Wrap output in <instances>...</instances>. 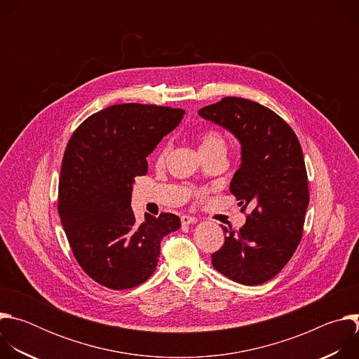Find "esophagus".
I'll use <instances>...</instances> for the list:
<instances>
[{"mask_svg": "<svg viewBox=\"0 0 359 359\" xmlns=\"http://www.w3.org/2000/svg\"><path fill=\"white\" fill-rule=\"evenodd\" d=\"M182 224L183 226H190V224H194L197 222L196 217H191V216H182Z\"/></svg>", "mask_w": 359, "mask_h": 359, "instance_id": "34e87169", "label": "esophagus"}]
</instances>
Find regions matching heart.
Returning <instances> with one entry per match:
<instances>
[{
  "label": "heart",
  "mask_w": 359,
  "mask_h": 359,
  "mask_svg": "<svg viewBox=\"0 0 359 359\" xmlns=\"http://www.w3.org/2000/svg\"><path fill=\"white\" fill-rule=\"evenodd\" d=\"M200 151L206 153L212 150H226V142L223 136L216 130H208L204 132L200 137Z\"/></svg>",
  "instance_id": "1"
}]
</instances>
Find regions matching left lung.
<instances>
[{
  "label": "left lung",
  "mask_w": 359,
  "mask_h": 359,
  "mask_svg": "<svg viewBox=\"0 0 359 359\" xmlns=\"http://www.w3.org/2000/svg\"><path fill=\"white\" fill-rule=\"evenodd\" d=\"M198 116L238 140L241 162L230 191L250 212L238 231L222 226L224 244L212 254V264L236 283L263 284L284 269L301 241L310 194L299 142L277 114L248 99L223 97Z\"/></svg>",
  "instance_id": "left-lung-1"
}]
</instances>
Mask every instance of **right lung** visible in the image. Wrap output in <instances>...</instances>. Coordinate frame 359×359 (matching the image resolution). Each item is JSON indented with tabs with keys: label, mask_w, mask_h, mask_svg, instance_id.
Instances as JSON below:
<instances>
[{
	"label": "right lung",
	"mask_w": 359,
	"mask_h": 359,
	"mask_svg": "<svg viewBox=\"0 0 359 359\" xmlns=\"http://www.w3.org/2000/svg\"><path fill=\"white\" fill-rule=\"evenodd\" d=\"M183 109L114 105L89 116L71 136L61 168L58 212L82 270L96 283L126 290L156 270L162 238L180 227L176 215H144L130 208L146 158L183 118Z\"/></svg>",
	"instance_id": "add662e5"
}]
</instances>
